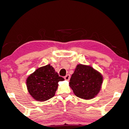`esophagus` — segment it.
Wrapping results in <instances>:
<instances>
[{
	"label": "esophagus",
	"mask_w": 129,
	"mask_h": 129,
	"mask_svg": "<svg viewBox=\"0 0 129 129\" xmlns=\"http://www.w3.org/2000/svg\"><path fill=\"white\" fill-rule=\"evenodd\" d=\"M64 78L66 80H70V74H67L66 76H65L64 77Z\"/></svg>",
	"instance_id": "1"
}]
</instances>
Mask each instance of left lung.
Instances as JSON below:
<instances>
[{
	"instance_id": "left-lung-1",
	"label": "left lung",
	"mask_w": 129,
	"mask_h": 129,
	"mask_svg": "<svg viewBox=\"0 0 129 129\" xmlns=\"http://www.w3.org/2000/svg\"><path fill=\"white\" fill-rule=\"evenodd\" d=\"M102 76L92 67L78 64L72 75L69 85L74 94L80 98H94L101 88Z\"/></svg>"
}]
</instances>
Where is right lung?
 I'll return each mask as SVG.
<instances>
[{"label":"right lung","mask_w":129,"mask_h":129,"mask_svg":"<svg viewBox=\"0 0 129 129\" xmlns=\"http://www.w3.org/2000/svg\"><path fill=\"white\" fill-rule=\"evenodd\" d=\"M50 64L38 68L27 79L28 91L35 100L45 101L55 94L58 82L63 81Z\"/></svg>","instance_id":"right-lung-1"}]
</instances>
